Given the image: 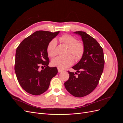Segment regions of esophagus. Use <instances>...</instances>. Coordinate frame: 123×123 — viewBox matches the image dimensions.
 Here are the masks:
<instances>
[{"instance_id": "34e87169", "label": "esophagus", "mask_w": 123, "mask_h": 123, "mask_svg": "<svg viewBox=\"0 0 123 123\" xmlns=\"http://www.w3.org/2000/svg\"><path fill=\"white\" fill-rule=\"evenodd\" d=\"M62 70H61V69H59V68H58V72H59V73H60V72H62Z\"/></svg>"}]
</instances>
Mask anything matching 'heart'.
<instances>
[{"label":"heart","instance_id":"obj_1","mask_svg":"<svg viewBox=\"0 0 123 123\" xmlns=\"http://www.w3.org/2000/svg\"><path fill=\"white\" fill-rule=\"evenodd\" d=\"M59 41L65 44L69 48L68 54H72L76 61L80 60L84 53L85 47L84 44L77 42V40L74 37L65 34L59 38ZM57 42L55 39L51 40L48 43L47 48V53L49 56L53 57L56 54V47ZM74 63V58L72 56L67 57L57 56L53 58L51 61V64L54 67H56L60 69H64L72 66Z\"/></svg>","mask_w":123,"mask_h":123}]
</instances>
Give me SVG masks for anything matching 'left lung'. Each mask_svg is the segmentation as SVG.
<instances>
[{"label":"left lung","mask_w":123,"mask_h":123,"mask_svg":"<svg viewBox=\"0 0 123 123\" xmlns=\"http://www.w3.org/2000/svg\"><path fill=\"white\" fill-rule=\"evenodd\" d=\"M74 33L81 36L85 47L84 53L80 62L72 67L76 72L68 71L70 76L64 84L70 94L81 98L90 94L98 86L105 60L103 48L96 39L85 32Z\"/></svg>","instance_id":"1"}]
</instances>
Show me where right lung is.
Segmentation results:
<instances>
[{
	"label": "right lung",
	"mask_w": 123,
	"mask_h": 123,
	"mask_svg": "<svg viewBox=\"0 0 123 123\" xmlns=\"http://www.w3.org/2000/svg\"><path fill=\"white\" fill-rule=\"evenodd\" d=\"M59 33L36 31L25 38L17 48L15 71L21 87L30 94L38 95L46 91L51 79L58 72L56 67L48 66L50 61L47 48ZM40 65L45 68L40 71Z\"/></svg>",
	"instance_id": "add662e5"
}]
</instances>
